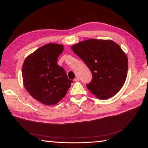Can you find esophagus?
Returning <instances> with one entry per match:
<instances>
[{
    "label": "esophagus",
    "mask_w": 148,
    "mask_h": 148,
    "mask_svg": "<svg viewBox=\"0 0 148 148\" xmlns=\"http://www.w3.org/2000/svg\"><path fill=\"white\" fill-rule=\"evenodd\" d=\"M74 82H78V81H79V77H75L74 79Z\"/></svg>",
    "instance_id": "34e87169"
}]
</instances>
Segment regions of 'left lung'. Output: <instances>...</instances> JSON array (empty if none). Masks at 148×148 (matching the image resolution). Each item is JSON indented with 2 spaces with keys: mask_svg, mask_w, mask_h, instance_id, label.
Wrapping results in <instances>:
<instances>
[{
  "mask_svg": "<svg viewBox=\"0 0 148 148\" xmlns=\"http://www.w3.org/2000/svg\"><path fill=\"white\" fill-rule=\"evenodd\" d=\"M71 48L91 72L92 78L86 86L95 97L107 99L119 91L127 77L128 59L118 44L91 38Z\"/></svg>",
  "mask_w": 148,
  "mask_h": 148,
  "instance_id": "1",
  "label": "left lung"
}]
</instances>
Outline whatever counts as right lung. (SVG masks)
<instances>
[{"mask_svg": "<svg viewBox=\"0 0 148 148\" xmlns=\"http://www.w3.org/2000/svg\"><path fill=\"white\" fill-rule=\"evenodd\" d=\"M64 50L61 44H47L25 59L22 67L24 87L36 101L54 105L66 95L72 80L57 64Z\"/></svg>", "mask_w": 148, "mask_h": 148, "instance_id": "add662e5", "label": "right lung"}]
</instances>
